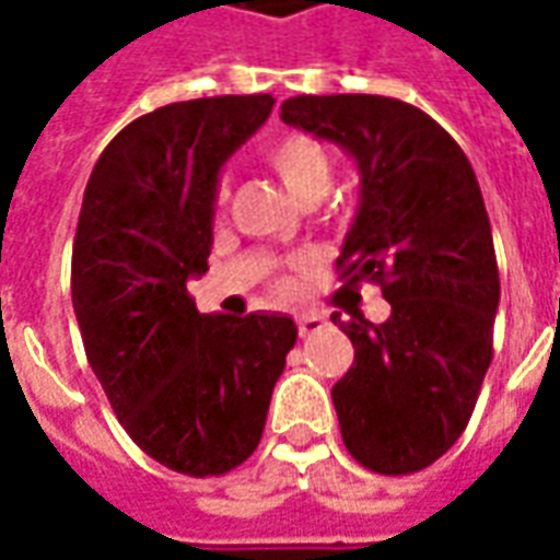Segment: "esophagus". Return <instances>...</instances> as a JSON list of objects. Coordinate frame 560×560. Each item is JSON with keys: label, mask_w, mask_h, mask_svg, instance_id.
<instances>
[{"label": "esophagus", "mask_w": 560, "mask_h": 560, "mask_svg": "<svg viewBox=\"0 0 560 560\" xmlns=\"http://www.w3.org/2000/svg\"><path fill=\"white\" fill-rule=\"evenodd\" d=\"M296 327H300V336L308 339V336H315V332H320V329L327 327V320L320 315H300L296 317Z\"/></svg>", "instance_id": "obj_1"}]
</instances>
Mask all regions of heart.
Returning a JSON list of instances; mask_svg holds the SVG:
<instances>
[{"label": "heart", "mask_w": 560, "mask_h": 560, "mask_svg": "<svg viewBox=\"0 0 560 560\" xmlns=\"http://www.w3.org/2000/svg\"><path fill=\"white\" fill-rule=\"evenodd\" d=\"M257 155L300 203H317L327 195L329 179H332V159L327 147L312 135L281 131L276 138L264 140ZM221 200H224V191L215 195V207H221ZM279 291H293V276H281Z\"/></svg>", "instance_id": "obj_1"}]
</instances>
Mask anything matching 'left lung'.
<instances>
[{
  "instance_id": "1",
  "label": "left lung",
  "mask_w": 560,
  "mask_h": 560,
  "mask_svg": "<svg viewBox=\"0 0 560 560\" xmlns=\"http://www.w3.org/2000/svg\"><path fill=\"white\" fill-rule=\"evenodd\" d=\"M281 119L336 140L360 164V212L336 269L377 284L384 324L357 308L332 324L357 357L332 387L341 441L363 468L417 474L465 432L492 363L501 279L480 183L456 140L387 95H296Z\"/></svg>"
}]
</instances>
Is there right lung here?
Masks as SVG:
<instances>
[{
    "instance_id": "right-lung-1",
    "label": "right lung",
    "mask_w": 560,
    "mask_h": 560,
    "mask_svg": "<svg viewBox=\"0 0 560 560\" xmlns=\"http://www.w3.org/2000/svg\"><path fill=\"white\" fill-rule=\"evenodd\" d=\"M272 95H215L128 122L83 191L71 303L83 351L131 441L185 477H221L260 444L296 345L284 315H200L219 167Z\"/></svg>"
}]
</instances>
